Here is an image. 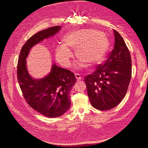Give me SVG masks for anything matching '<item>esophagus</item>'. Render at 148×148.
I'll list each match as a JSON object with an SVG mask.
<instances>
[{"label":"esophagus","mask_w":148,"mask_h":148,"mask_svg":"<svg viewBox=\"0 0 148 148\" xmlns=\"http://www.w3.org/2000/svg\"><path fill=\"white\" fill-rule=\"evenodd\" d=\"M75 77H76V79H77V81L81 80V79H82V77H81L80 75L79 74V73H76V74H75Z\"/></svg>","instance_id":"esophagus-1"}]
</instances>
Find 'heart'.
<instances>
[{
    "instance_id": "1",
    "label": "heart",
    "mask_w": 148,
    "mask_h": 148,
    "mask_svg": "<svg viewBox=\"0 0 148 148\" xmlns=\"http://www.w3.org/2000/svg\"><path fill=\"white\" fill-rule=\"evenodd\" d=\"M64 45L58 46L56 50L57 61L68 67L72 53L68 48L75 49L76 57L87 64L99 62L105 55L109 42L105 35L91 29L72 31L64 38Z\"/></svg>"
}]
</instances>
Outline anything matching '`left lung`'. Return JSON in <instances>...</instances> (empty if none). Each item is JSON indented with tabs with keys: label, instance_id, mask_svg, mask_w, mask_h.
Instances as JSON below:
<instances>
[{
	"label": "left lung",
	"instance_id": "obj_1",
	"mask_svg": "<svg viewBox=\"0 0 148 148\" xmlns=\"http://www.w3.org/2000/svg\"><path fill=\"white\" fill-rule=\"evenodd\" d=\"M114 31V46L103 64L84 77L88 96L95 109L106 110L124 98L131 77V58L123 38Z\"/></svg>",
	"mask_w": 148,
	"mask_h": 148
}]
</instances>
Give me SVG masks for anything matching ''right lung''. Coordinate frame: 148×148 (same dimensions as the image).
Masks as SVG:
<instances>
[{"mask_svg":"<svg viewBox=\"0 0 148 148\" xmlns=\"http://www.w3.org/2000/svg\"><path fill=\"white\" fill-rule=\"evenodd\" d=\"M61 27L49 28L31 36L23 46L17 64L18 81L25 101L38 112L52 118L62 116L69 108L70 92L76 83L75 75L54 64L48 75L35 79L28 73L26 58L33 46L56 35Z\"/></svg>","mask_w":148,"mask_h":148,"instance_id":"obj_1","label":"right lung"}]
</instances>
